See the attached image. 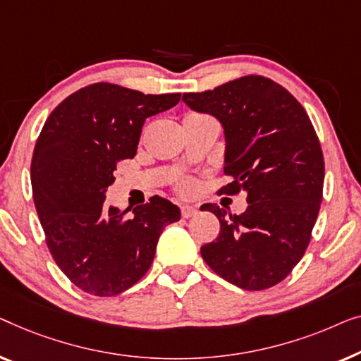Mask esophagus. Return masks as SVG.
Returning a JSON list of instances; mask_svg holds the SVG:
<instances>
[{
    "label": "esophagus",
    "mask_w": 361,
    "mask_h": 361,
    "mask_svg": "<svg viewBox=\"0 0 361 361\" xmlns=\"http://www.w3.org/2000/svg\"><path fill=\"white\" fill-rule=\"evenodd\" d=\"M197 212V209L195 206H181V216L185 217V219H190Z\"/></svg>",
    "instance_id": "obj_1"
}]
</instances>
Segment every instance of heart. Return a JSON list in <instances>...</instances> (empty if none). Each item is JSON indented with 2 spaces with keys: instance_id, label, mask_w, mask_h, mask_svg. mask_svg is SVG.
Masks as SVG:
<instances>
[{
  "instance_id": "heart-1",
  "label": "heart",
  "mask_w": 361,
  "mask_h": 361,
  "mask_svg": "<svg viewBox=\"0 0 361 361\" xmlns=\"http://www.w3.org/2000/svg\"><path fill=\"white\" fill-rule=\"evenodd\" d=\"M196 186H197L196 181L192 178H181L178 183H176V191H178L180 195L188 196V195H192V192H195Z\"/></svg>"
}]
</instances>
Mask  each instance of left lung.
Instances as JSON below:
<instances>
[{
    "instance_id": "left-lung-1",
    "label": "left lung",
    "mask_w": 361,
    "mask_h": 361,
    "mask_svg": "<svg viewBox=\"0 0 361 361\" xmlns=\"http://www.w3.org/2000/svg\"><path fill=\"white\" fill-rule=\"evenodd\" d=\"M183 101L214 116L226 134L219 195H247V211L229 216L204 204L221 222L216 240L201 247L204 262L242 289L260 291L283 281L311 240L322 201L324 155L301 103L276 81L247 75Z\"/></svg>"
}]
</instances>
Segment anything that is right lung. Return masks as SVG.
Wrapping results in <instances>:
<instances>
[{
  "mask_svg": "<svg viewBox=\"0 0 361 361\" xmlns=\"http://www.w3.org/2000/svg\"><path fill=\"white\" fill-rule=\"evenodd\" d=\"M180 99L93 83L45 121L30 161L34 204L50 255L81 291L104 298L129 289L149 271L160 233L180 221V207L160 196L132 216L130 207L104 206L116 166L134 159L145 119Z\"/></svg>",
  "mask_w": 361,
  "mask_h": 361,
  "instance_id": "obj_1",
  "label": "right lung"
}]
</instances>
